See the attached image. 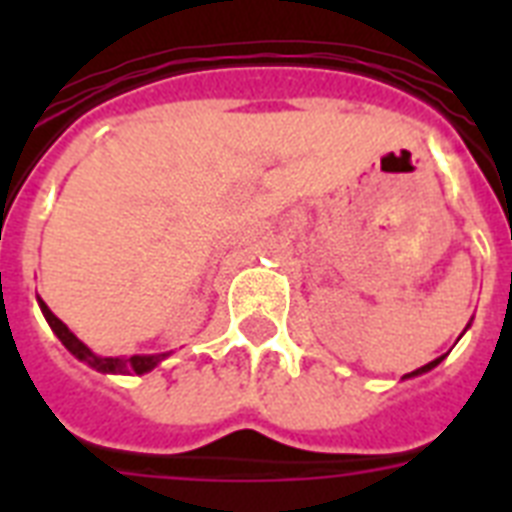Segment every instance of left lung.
I'll use <instances>...</instances> for the list:
<instances>
[{
  "label": "left lung",
  "instance_id": "obj_1",
  "mask_svg": "<svg viewBox=\"0 0 512 512\" xmlns=\"http://www.w3.org/2000/svg\"><path fill=\"white\" fill-rule=\"evenodd\" d=\"M441 358H444V356H441ZM441 358H436V361H430V364L420 366V369H414V372H409V374H406V377H414V374H422V372H428V369H433V366H436V364H441Z\"/></svg>",
  "mask_w": 512,
  "mask_h": 512
}]
</instances>
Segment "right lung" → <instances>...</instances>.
I'll list each match as a JSON object with an SVG mask.
<instances>
[{"mask_svg":"<svg viewBox=\"0 0 512 512\" xmlns=\"http://www.w3.org/2000/svg\"><path fill=\"white\" fill-rule=\"evenodd\" d=\"M39 305H42V313H44V319H47V324L52 327V332L60 337V342L66 345L71 353H74L76 358H82V361H87L90 366H95L98 372H111V374H146L151 372L162 358H167V353H159V356H130V358H114V356H108V358H100L95 356L87 345H84L79 337L71 332V329L63 324V321L55 316V313L47 308V305L39 300Z\"/></svg>","mask_w":512,"mask_h":512,"instance_id":"add662e5","label":"right lung"}]
</instances>
